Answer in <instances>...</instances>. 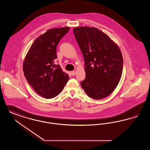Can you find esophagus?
I'll list each match as a JSON object with an SVG mask.
<instances>
[{
    "label": "esophagus",
    "mask_w": 150,
    "mask_h": 150,
    "mask_svg": "<svg viewBox=\"0 0 150 150\" xmlns=\"http://www.w3.org/2000/svg\"><path fill=\"white\" fill-rule=\"evenodd\" d=\"M75 74H76V72H75V71H72L71 72V75L72 76H74Z\"/></svg>",
    "instance_id": "obj_1"
}]
</instances>
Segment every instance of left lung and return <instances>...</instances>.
Listing matches in <instances>:
<instances>
[{"label":"left lung","instance_id":"1","mask_svg":"<svg viewBox=\"0 0 150 150\" xmlns=\"http://www.w3.org/2000/svg\"><path fill=\"white\" fill-rule=\"evenodd\" d=\"M84 56L86 77L81 85L92 99L109 96L120 82L123 70V57L118 46L96 28L78 27L73 29Z\"/></svg>","mask_w":150,"mask_h":150}]
</instances>
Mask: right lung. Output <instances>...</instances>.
I'll use <instances>...</instances> for the list:
<instances>
[{
  "label": "right lung",
  "mask_w": 150,
  "mask_h": 150,
  "mask_svg": "<svg viewBox=\"0 0 150 150\" xmlns=\"http://www.w3.org/2000/svg\"><path fill=\"white\" fill-rule=\"evenodd\" d=\"M69 27L50 29L37 38L24 58L23 70L25 78L36 93L46 99L58 96L64 89L69 76L59 65L56 47Z\"/></svg>",
  "instance_id": "obj_1"
}]
</instances>
